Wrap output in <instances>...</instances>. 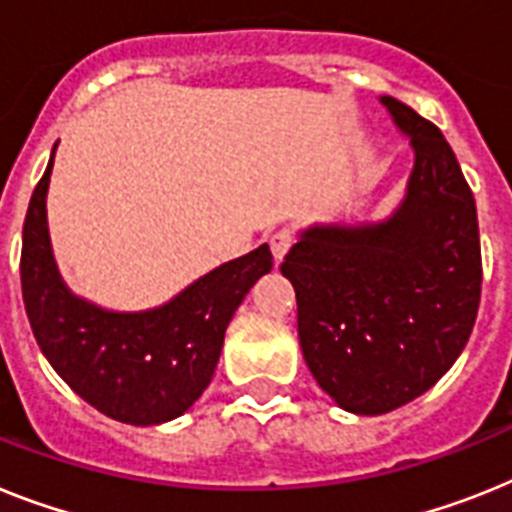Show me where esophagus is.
Masks as SVG:
<instances>
[{
	"label": "esophagus",
	"mask_w": 512,
	"mask_h": 512,
	"mask_svg": "<svg viewBox=\"0 0 512 512\" xmlns=\"http://www.w3.org/2000/svg\"><path fill=\"white\" fill-rule=\"evenodd\" d=\"M291 244H294V234H291L289 229H281L270 236V252L276 257V263H281L283 255L291 249Z\"/></svg>",
	"instance_id": "esophagus-1"
}]
</instances>
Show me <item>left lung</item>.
<instances>
[{
  "label": "left lung",
  "instance_id": "obj_1",
  "mask_svg": "<svg viewBox=\"0 0 512 512\" xmlns=\"http://www.w3.org/2000/svg\"><path fill=\"white\" fill-rule=\"evenodd\" d=\"M380 101L414 148L403 203L380 223L309 226L281 263L309 372L359 416L427 393L461 356L482 299L476 203L453 148L411 106Z\"/></svg>",
  "mask_w": 512,
  "mask_h": 512
}]
</instances>
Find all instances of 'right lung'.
<instances>
[{
	"mask_svg": "<svg viewBox=\"0 0 512 512\" xmlns=\"http://www.w3.org/2000/svg\"><path fill=\"white\" fill-rule=\"evenodd\" d=\"M51 166L54 153L23 223L20 281L33 336L57 375L101 414L135 427L171 422L208 388L236 307L273 268L270 247L210 270L161 307L109 312L59 276L46 226Z\"/></svg>",
	"mask_w": 512,
	"mask_h": 512,
	"instance_id": "add662e5",
	"label": "right lung"
}]
</instances>
